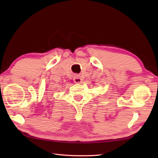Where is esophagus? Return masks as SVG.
Returning <instances> with one entry per match:
<instances>
[{
  "label": "esophagus",
  "instance_id": "34e87169",
  "mask_svg": "<svg viewBox=\"0 0 158 158\" xmlns=\"http://www.w3.org/2000/svg\"><path fill=\"white\" fill-rule=\"evenodd\" d=\"M74 81L77 83H80L82 81V79L81 78V76H79L78 75H76L74 77Z\"/></svg>",
  "mask_w": 158,
  "mask_h": 158
}]
</instances>
